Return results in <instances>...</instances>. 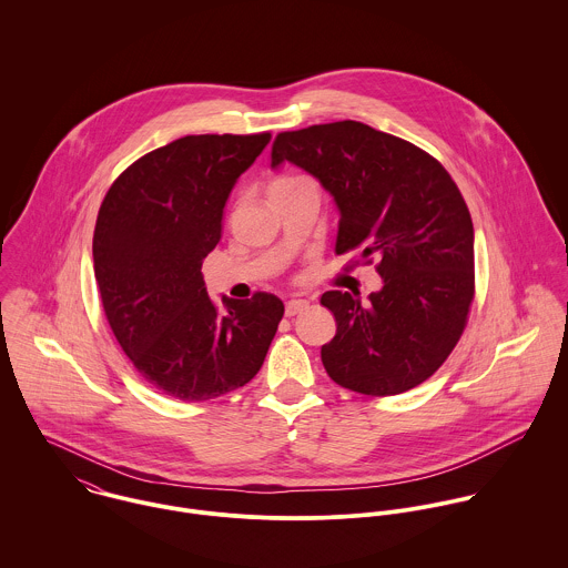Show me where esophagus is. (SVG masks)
Segmentation results:
<instances>
[{
	"mask_svg": "<svg viewBox=\"0 0 568 568\" xmlns=\"http://www.w3.org/2000/svg\"><path fill=\"white\" fill-rule=\"evenodd\" d=\"M306 308H308L306 300H291V302H286V317H295V315L304 313Z\"/></svg>",
	"mask_w": 568,
	"mask_h": 568,
	"instance_id": "1",
	"label": "esophagus"
}]
</instances>
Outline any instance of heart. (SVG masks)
Segmentation results:
<instances>
[{
	"label": "heart",
	"mask_w": 568,
	"mask_h": 568,
	"mask_svg": "<svg viewBox=\"0 0 568 568\" xmlns=\"http://www.w3.org/2000/svg\"><path fill=\"white\" fill-rule=\"evenodd\" d=\"M308 176H282V179H275L271 183V190H277V187H284V185H291V183H297V181H304Z\"/></svg>",
	"instance_id": "b5f03b06"
}]
</instances>
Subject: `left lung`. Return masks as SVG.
<instances>
[{"instance_id": "left-lung-1", "label": "left lung", "mask_w": 568, "mask_h": 568, "mask_svg": "<svg viewBox=\"0 0 568 568\" xmlns=\"http://www.w3.org/2000/svg\"><path fill=\"white\" fill-rule=\"evenodd\" d=\"M288 162L334 196V251L378 257L367 300L327 291L336 334L327 376L356 394L396 396L430 378L457 345L475 297V230L446 168L405 140L343 120L280 133L271 168Z\"/></svg>"}]
</instances>
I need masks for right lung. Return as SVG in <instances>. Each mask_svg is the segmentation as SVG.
Instances as JSON below:
<instances>
[{"label": "right lung", "mask_w": 568, "mask_h": 568, "mask_svg": "<svg viewBox=\"0 0 568 568\" xmlns=\"http://www.w3.org/2000/svg\"><path fill=\"white\" fill-rule=\"evenodd\" d=\"M268 142L271 133L185 135L131 163L100 205L93 271L106 322L142 378L176 400L244 387L282 322L271 293L223 297L221 308L201 273L232 187Z\"/></svg>", "instance_id": "add662e5"}]
</instances>
